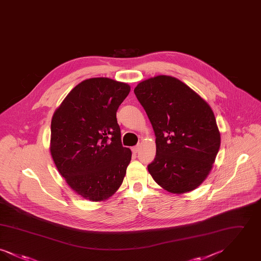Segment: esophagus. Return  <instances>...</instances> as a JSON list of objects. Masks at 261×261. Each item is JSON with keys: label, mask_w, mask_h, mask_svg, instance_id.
<instances>
[{"label": "esophagus", "mask_w": 261, "mask_h": 261, "mask_svg": "<svg viewBox=\"0 0 261 261\" xmlns=\"http://www.w3.org/2000/svg\"><path fill=\"white\" fill-rule=\"evenodd\" d=\"M139 149H140V146H135V147L132 148V151H133L134 153H137V152L139 151Z\"/></svg>", "instance_id": "obj_1"}]
</instances>
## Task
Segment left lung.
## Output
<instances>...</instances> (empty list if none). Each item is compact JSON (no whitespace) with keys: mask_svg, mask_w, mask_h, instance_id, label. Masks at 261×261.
I'll use <instances>...</instances> for the list:
<instances>
[{"mask_svg":"<svg viewBox=\"0 0 261 261\" xmlns=\"http://www.w3.org/2000/svg\"><path fill=\"white\" fill-rule=\"evenodd\" d=\"M154 131L156 153L148 170L173 194L191 192L205 180L220 148L210 105L179 79L158 75L134 89Z\"/></svg>","mask_w":261,"mask_h":261,"instance_id":"obj_1","label":"left lung"}]
</instances>
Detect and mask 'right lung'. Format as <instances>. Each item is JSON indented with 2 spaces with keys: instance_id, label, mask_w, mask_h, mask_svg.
Wrapping results in <instances>:
<instances>
[{
  "instance_id": "add662e5",
  "label": "right lung",
  "mask_w": 261,
  "mask_h": 261,
  "mask_svg": "<svg viewBox=\"0 0 261 261\" xmlns=\"http://www.w3.org/2000/svg\"><path fill=\"white\" fill-rule=\"evenodd\" d=\"M130 86L107 77L75 86L50 123V154L68 186L82 198H111L124 179L132 152L121 144L116 112Z\"/></svg>"
}]
</instances>
